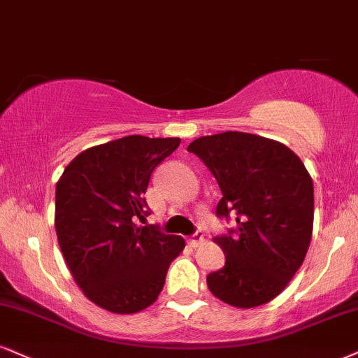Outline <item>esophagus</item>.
<instances>
[{
	"mask_svg": "<svg viewBox=\"0 0 358 358\" xmlns=\"http://www.w3.org/2000/svg\"><path fill=\"white\" fill-rule=\"evenodd\" d=\"M187 242L191 244L192 247H197L199 244H202L204 242V232L202 231H196L192 234V236L187 237Z\"/></svg>",
	"mask_w": 358,
	"mask_h": 358,
	"instance_id": "obj_1",
	"label": "esophagus"
}]
</instances>
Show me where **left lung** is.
<instances>
[{
    "label": "left lung",
    "instance_id": "1",
    "mask_svg": "<svg viewBox=\"0 0 358 358\" xmlns=\"http://www.w3.org/2000/svg\"><path fill=\"white\" fill-rule=\"evenodd\" d=\"M217 180L215 215L236 229L214 237L226 264L207 287L229 306L252 308L285 289L306 259L314 227V184L284 144L247 132L202 136L187 145Z\"/></svg>",
    "mask_w": 358,
    "mask_h": 358
}]
</instances>
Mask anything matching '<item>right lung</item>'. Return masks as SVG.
<instances>
[{
  "instance_id": "1",
  "label": "right lung",
  "mask_w": 358,
  "mask_h": 358,
  "mask_svg": "<svg viewBox=\"0 0 358 358\" xmlns=\"http://www.w3.org/2000/svg\"><path fill=\"white\" fill-rule=\"evenodd\" d=\"M179 138L126 136L86 149L56 184L55 226L76 284L96 306L136 314L156 302L180 236L136 226L149 214L144 194L152 171L179 148Z\"/></svg>"
}]
</instances>
